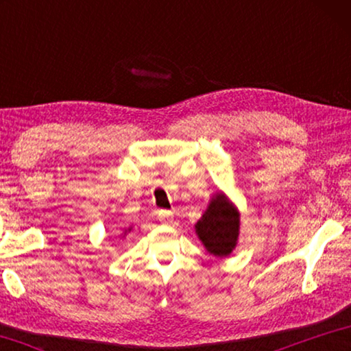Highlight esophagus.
<instances>
[{"label": "esophagus", "mask_w": 351, "mask_h": 351, "mask_svg": "<svg viewBox=\"0 0 351 351\" xmlns=\"http://www.w3.org/2000/svg\"><path fill=\"white\" fill-rule=\"evenodd\" d=\"M158 218L161 219L162 223H167V224H169V223L173 221V212L161 209V210H158Z\"/></svg>", "instance_id": "esophagus-1"}]
</instances>
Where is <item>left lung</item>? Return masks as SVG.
<instances>
[{"mask_svg":"<svg viewBox=\"0 0 351 351\" xmlns=\"http://www.w3.org/2000/svg\"><path fill=\"white\" fill-rule=\"evenodd\" d=\"M239 224V213L223 195H217L195 228L207 251L217 257H226L237 245Z\"/></svg>","mask_w":351,"mask_h":351,"instance_id":"left-lung-1","label":"left lung"}]
</instances>
